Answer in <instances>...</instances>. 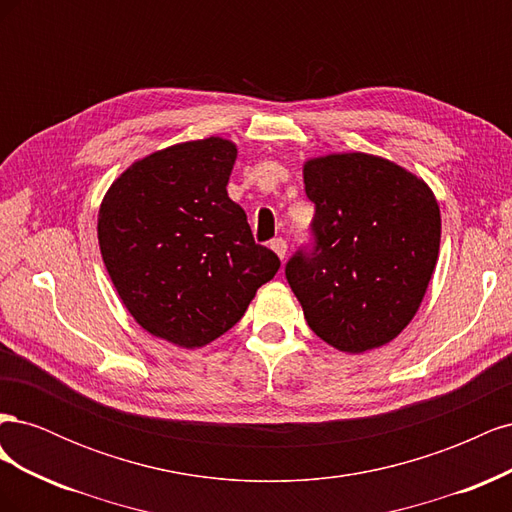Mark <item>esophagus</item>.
Here are the masks:
<instances>
[{
  "mask_svg": "<svg viewBox=\"0 0 512 512\" xmlns=\"http://www.w3.org/2000/svg\"><path fill=\"white\" fill-rule=\"evenodd\" d=\"M269 247H271V250L277 254V256H280L282 260L286 258V252H288V245H286V241L284 239H273L271 243H269Z\"/></svg>",
  "mask_w": 512,
  "mask_h": 512,
  "instance_id": "obj_1",
  "label": "esophagus"
}]
</instances>
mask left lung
<instances>
[{
  "label": "left lung",
  "instance_id": "8db88e82",
  "mask_svg": "<svg viewBox=\"0 0 512 512\" xmlns=\"http://www.w3.org/2000/svg\"><path fill=\"white\" fill-rule=\"evenodd\" d=\"M314 243L286 262L305 320L329 346L359 354L414 318L440 250V207L423 179L369 153L307 160Z\"/></svg>",
  "mask_w": 512,
  "mask_h": 512
}]
</instances>
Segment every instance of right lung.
<instances>
[{"mask_svg": "<svg viewBox=\"0 0 512 512\" xmlns=\"http://www.w3.org/2000/svg\"><path fill=\"white\" fill-rule=\"evenodd\" d=\"M237 147L211 136L134 162L106 192L98 241L123 305L151 335L200 348L235 327L280 269L226 192Z\"/></svg>", "mask_w": 512, "mask_h": 512, "instance_id": "1", "label": "right lung"}]
</instances>
